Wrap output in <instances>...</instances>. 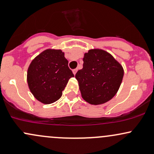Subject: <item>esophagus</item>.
Listing matches in <instances>:
<instances>
[{
	"label": "esophagus",
	"instance_id": "1",
	"mask_svg": "<svg viewBox=\"0 0 154 154\" xmlns=\"http://www.w3.org/2000/svg\"><path fill=\"white\" fill-rule=\"evenodd\" d=\"M77 69H73V70H72V72H73V74H74V75H76V73H77Z\"/></svg>",
	"mask_w": 154,
	"mask_h": 154
}]
</instances>
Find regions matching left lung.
I'll list each match as a JSON object with an SVG mask.
<instances>
[{"instance_id":"1","label":"left lung","mask_w":154,"mask_h":154,"mask_svg":"<svg viewBox=\"0 0 154 154\" xmlns=\"http://www.w3.org/2000/svg\"><path fill=\"white\" fill-rule=\"evenodd\" d=\"M83 61V68L75 75L83 99L93 105L110 100L122 81V65L101 49L88 51L84 55Z\"/></svg>"}]
</instances>
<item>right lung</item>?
Listing matches in <instances>:
<instances>
[{
	"label": "right lung",
	"instance_id": "obj_1",
	"mask_svg": "<svg viewBox=\"0 0 154 154\" xmlns=\"http://www.w3.org/2000/svg\"><path fill=\"white\" fill-rule=\"evenodd\" d=\"M73 77L61 50L44 51L32 61L27 70V83L31 93L45 104L59 100L69 79Z\"/></svg>",
	"mask_w": 154,
	"mask_h": 154
}]
</instances>
